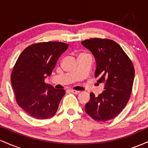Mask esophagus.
<instances>
[{
    "label": "esophagus",
    "mask_w": 148,
    "mask_h": 148,
    "mask_svg": "<svg viewBox=\"0 0 148 148\" xmlns=\"http://www.w3.org/2000/svg\"><path fill=\"white\" fill-rule=\"evenodd\" d=\"M69 91H70L71 92L74 93V94H75V95L79 94V93L80 92V91H78V90H69Z\"/></svg>",
    "instance_id": "1"
}]
</instances>
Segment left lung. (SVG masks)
I'll use <instances>...</instances> for the list:
<instances>
[{
  "label": "left lung",
  "mask_w": 148,
  "mask_h": 148,
  "mask_svg": "<svg viewBox=\"0 0 148 148\" xmlns=\"http://www.w3.org/2000/svg\"><path fill=\"white\" fill-rule=\"evenodd\" d=\"M96 60L95 78L103 84L102 93L90 94L85 105L88 115L99 122L115 118L126 106L133 86L134 68L132 61L116 42L107 39L92 38L81 42Z\"/></svg>",
  "instance_id": "left-lung-1"
}]
</instances>
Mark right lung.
Returning <instances> with one entry per match:
<instances>
[{"mask_svg": "<svg viewBox=\"0 0 148 148\" xmlns=\"http://www.w3.org/2000/svg\"><path fill=\"white\" fill-rule=\"evenodd\" d=\"M59 42L34 44L20 54L11 74L16 102L27 114L39 120L56 114L64 89H56L45 84L58 60L68 48Z\"/></svg>", "mask_w": 148, "mask_h": 148, "instance_id": "right-lung-1", "label": "right lung"}]
</instances>
